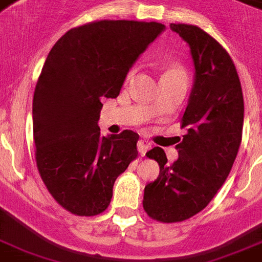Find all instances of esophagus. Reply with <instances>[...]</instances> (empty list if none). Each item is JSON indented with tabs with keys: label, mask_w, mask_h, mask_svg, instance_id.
Instances as JSON below:
<instances>
[{
	"label": "esophagus",
	"mask_w": 262,
	"mask_h": 262,
	"mask_svg": "<svg viewBox=\"0 0 262 262\" xmlns=\"http://www.w3.org/2000/svg\"><path fill=\"white\" fill-rule=\"evenodd\" d=\"M149 148H151V144L148 143L147 140H140L139 143H137V149H139L140 155L141 156L145 155V152H147Z\"/></svg>",
	"instance_id": "1"
}]
</instances>
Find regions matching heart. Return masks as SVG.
I'll return each mask as SVG.
<instances>
[{
	"instance_id": "heart-1",
	"label": "heart",
	"mask_w": 262,
	"mask_h": 262,
	"mask_svg": "<svg viewBox=\"0 0 262 262\" xmlns=\"http://www.w3.org/2000/svg\"><path fill=\"white\" fill-rule=\"evenodd\" d=\"M164 75H183V72L181 71V69H178V68H170V69H167V71H166V73H164Z\"/></svg>"
}]
</instances>
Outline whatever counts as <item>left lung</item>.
<instances>
[{
	"label": "left lung",
	"mask_w": 262,
	"mask_h": 262,
	"mask_svg": "<svg viewBox=\"0 0 262 262\" xmlns=\"http://www.w3.org/2000/svg\"><path fill=\"white\" fill-rule=\"evenodd\" d=\"M190 47L194 83L172 164L162 148L147 152L159 163V177L144 189L143 207L163 223L186 220L203 211L231 171L244 129V95L228 53L205 31L189 24H170Z\"/></svg>",
	"instance_id": "left-lung-1"
}]
</instances>
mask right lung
Masks as SVG:
<instances>
[{"instance_id": "obj_1", "label": "right lung", "mask_w": 262, "mask_h": 262, "mask_svg": "<svg viewBox=\"0 0 262 262\" xmlns=\"http://www.w3.org/2000/svg\"><path fill=\"white\" fill-rule=\"evenodd\" d=\"M164 30L154 21L88 23L47 55L32 102L35 158L47 190L75 215L102 213L117 177L137 158L133 130L100 136V100L118 96L133 63Z\"/></svg>"}]
</instances>
